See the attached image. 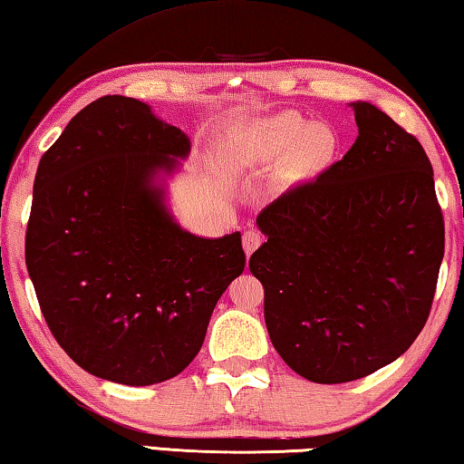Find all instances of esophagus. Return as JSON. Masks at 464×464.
Wrapping results in <instances>:
<instances>
[{
	"label": "esophagus",
	"mask_w": 464,
	"mask_h": 464,
	"mask_svg": "<svg viewBox=\"0 0 464 464\" xmlns=\"http://www.w3.org/2000/svg\"><path fill=\"white\" fill-rule=\"evenodd\" d=\"M260 244H262V235L258 231L250 229L244 233V250L247 256H250L254 250H258Z\"/></svg>",
	"instance_id": "34e87169"
}]
</instances>
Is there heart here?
<instances>
[{
	"instance_id": "1",
	"label": "heart",
	"mask_w": 464,
	"mask_h": 464,
	"mask_svg": "<svg viewBox=\"0 0 464 464\" xmlns=\"http://www.w3.org/2000/svg\"><path fill=\"white\" fill-rule=\"evenodd\" d=\"M335 151L337 135L329 124L306 127L300 116L281 114L241 133L235 141L233 160L246 169H254L287 156L281 177L285 181H298L324 169L334 160Z\"/></svg>"
}]
</instances>
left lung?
I'll use <instances>...</instances> for the list:
<instances>
[{"label": "left lung", "mask_w": 464, "mask_h": 464, "mask_svg": "<svg viewBox=\"0 0 464 464\" xmlns=\"http://www.w3.org/2000/svg\"><path fill=\"white\" fill-rule=\"evenodd\" d=\"M342 160L258 214L250 258L265 321L289 369L345 383L396 361L423 331L444 258V217L423 145L382 110L352 103Z\"/></svg>", "instance_id": "left-lung-1"}]
</instances>
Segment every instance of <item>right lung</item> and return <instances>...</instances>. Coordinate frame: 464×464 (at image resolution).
<instances>
[{
  "mask_svg": "<svg viewBox=\"0 0 464 464\" xmlns=\"http://www.w3.org/2000/svg\"><path fill=\"white\" fill-rule=\"evenodd\" d=\"M188 151V135L148 103L103 95L41 156L26 268L55 342L95 377L151 385L179 375L244 273L239 233L183 231L151 183Z\"/></svg>",
  "mask_w": 464,
  "mask_h": 464,
  "instance_id": "obj_1",
  "label": "right lung"
}]
</instances>
